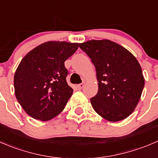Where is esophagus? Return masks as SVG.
Segmentation results:
<instances>
[{
  "label": "esophagus",
  "mask_w": 158,
  "mask_h": 158,
  "mask_svg": "<svg viewBox=\"0 0 158 158\" xmlns=\"http://www.w3.org/2000/svg\"><path fill=\"white\" fill-rule=\"evenodd\" d=\"M85 82H82V83L79 84V85H77V88L79 89H82L84 86H85Z\"/></svg>",
  "instance_id": "1"
}]
</instances>
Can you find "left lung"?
<instances>
[{
	"label": "left lung",
	"instance_id": "left-lung-1",
	"mask_svg": "<svg viewBox=\"0 0 158 158\" xmlns=\"http://www.w3.org/2000/svg\"><path fill=\"white\" fill-rule=\"evenodd\" d=\"M79 47L96 70L98 90L91 98L94 110L109 122H118L134 111L142 93L144 79L137 59L116 43L89 40Z\"/></svg>",
	"mask_w": 158,
	"mask_h": 158
}]
</instances>
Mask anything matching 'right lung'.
I'll list each match as a JSON object with an SVG mask.
<instances>
[{
	"mask_svg": "<svg viewBox=\"0 0 158 158\" xmlns=\"http://www.w3.org/2000/svg\"><path fill=\"white\" fill-rule=\"evenodd\" d=\"M79 47L77 43L48 41L30 51L14 74L15 95L30 117L49 121L66 106L73 89L66 82L64 62Z\"/></svg>",
	"mask_w": 158,
	"mask_h": 158,
	"instance_id": "add662e5",
	"label": "right lung"
}]
</instances>
